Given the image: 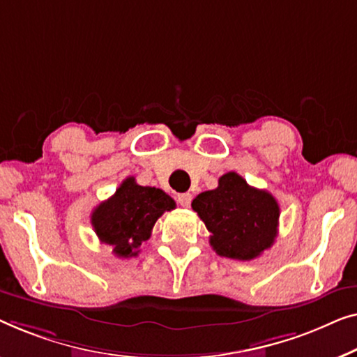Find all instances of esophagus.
<instances>
[{
  "label": "esophagus",
  "mask_w": 357,
  "mask_h": 357,
  "mask_svg": "<svg viewBox=\"0 0 357 357\" xmlns=\"http://www.w3.org/2000/svg\"><path fill=\"white\" fill-rule=\"evenodd\" d=\"M178 204L181 205V207H184V208H188L189 205H190V200H192V194H189V192H184V194H178Z\"/></svg>",
  "instance_id": "esophagus-1"
}]
</instances>
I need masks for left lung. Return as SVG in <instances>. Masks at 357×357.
Returning a JSON list of instances; mask_svg holds the SVG:
<instances>
[{"label": "left lung", "mask_w": 357, "mask_h": 357, "mask_svg": "<svg viewBox=\"0 0 357 357\" xmlns=\"http://www.w3.org/2000/svg\"><path fill=\"white\" fill-rule=\"evenodd\" d=\"M192 208L212 233L210 245L222 257L252 260L272 248L278 234L277 199L234 172L223 174L217 189L199 194Z\"/></svg>", "instance_id": "8db88e82"}]
</instances>
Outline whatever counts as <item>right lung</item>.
I'll return each instance as SVG.
<instances>
[{"label":"right lung","instance_id":"right-lung-1","mask_svg":"<svg viewBox=\"0 0 357 357\" xmlns=\"http://www.w3.org/2000/svg\"><path fill=\"white\" fill-rule=\"evenodd\" d=\"M174 207V200L162 189L139 185L130 176L112 197L95 207L90 222L98 239L112 245L116 257H137L155 222Z\"/></svg>","mask_w":357,"mask_h":357}]
</instances>
